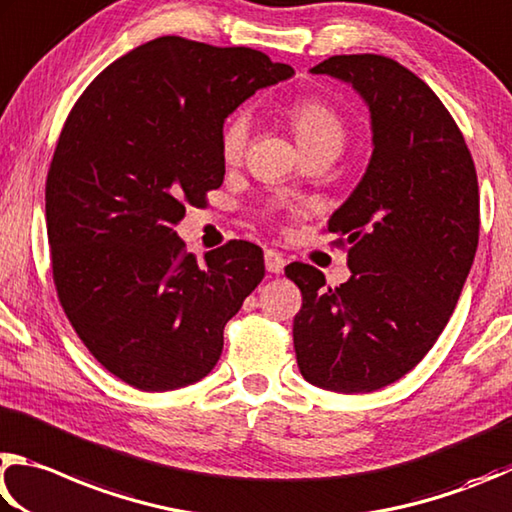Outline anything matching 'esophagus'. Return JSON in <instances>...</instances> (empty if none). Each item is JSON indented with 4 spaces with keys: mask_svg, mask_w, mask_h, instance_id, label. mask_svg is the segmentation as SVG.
I'll return each mask as SVG.
<instances>
[{
    "mask_svg": "<svg viewBox=\"0 0 512 512\" xmlns=\"http://www.w3.org/2000/svg\"><path fill=\"white\" fill-rule=\"evenodd\" d=\"M265 267H267V272L281 274L283 267H285L283 254H279V251H274V249H267L265 251Z\"/></svg>",
    "mask_w": 512,
    "mask_h": 512,
    "instance_id": "esophagus-1",
    "label": "esophagus"
}]
</instances>
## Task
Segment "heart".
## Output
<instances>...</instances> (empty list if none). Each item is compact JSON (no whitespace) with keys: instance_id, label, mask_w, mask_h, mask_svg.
Returning a JSON list of instances; mask_svg holds the SVG:
<instances>
[{"instance_id":"obj_1","label":"heart","mask_w":512,"mask_h":512,"mask_svg":"<svg viewBox=\"0 0 512 512\" xmlns=\"http://www.w3.org/2000/svg\"><path fill=\"white\" fill-rule=\"evenodd\" d=\"M290 123L294 134H297V141L306 152L330 150L337 155L344 146L346 128L342 116L326 103L312 101V98L294 103L290 107ZM249 130L251 119L247 112H236L224 121L220 132V152L227 164H236L242 157L249 141Z\"/></svg>"}]
</instances>
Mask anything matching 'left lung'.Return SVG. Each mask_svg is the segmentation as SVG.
I'll return each instance as SVG.
<instances>
[{
  "instance_id": "8db88e82",
  "label": "left lung",
  "mask_w": 512,
  "mask_h": 512,
  "mask_svg": "<svg viewBox=\"0 0 512 512\" xmlns=\"http://www.w3.org/2000/svg\"><path fill=\"white\" fill-rule=\"evenodd\" d=\"M310 71L362 96L373 152L328 220L351 279L328 288L317 267H285L303 297L294 351L315 387L371 393L414 369L452 317L479 245L477 170L441 98L400 62L357 53Z\"/></svg>"
}]
</instances>
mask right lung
<instances>
[{
	"label": "right lung",
	"mask_w": 512,
	"mask_h": 512,
	"mask_svg": "<svg viewBox=\"0 0 512 512\" xmlns=\"http://www.w3.org/2000/svg\"><path fill=\"white\" fill-rule=\"evenodd\" d=\"M294 76L247 47L164 35L103 69L60 132L47 175L58 299L87 351L141 391L202 380L224 326L263 281V249L184 251L177 222L222 186L224 119Z\"/></svg>",
	"instance_id": "obj_1"
}]
</instances>
